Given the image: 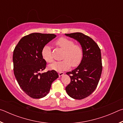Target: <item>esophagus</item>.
<instances>
[{
  "mask_svg": "<svg viewBox=\"0 0 123 123\" xmlns=\"http://www.w3.org/2000/svg\"><path fill=\"white\" fill-rule=\"evenodd\" d=\"M64 74V72H60L59 73V76H62V75H63Z\"/></svg>",
  "mask_w": 123,
  "mask_h": 123,
  "instance_id": "esophagus-1",
  "label": "esophagus"
}]
</instances>
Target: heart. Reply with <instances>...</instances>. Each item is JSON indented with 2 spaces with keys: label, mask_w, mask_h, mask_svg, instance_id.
Listing matches in <instances>:
<instances>
[{
  "label": "heart",
  "mask_w": 123,
  "mask_h": 123,
  "mask_svg": "<svg viewBox=\"0 0 123 123\" xmlns=\"http://www.w3.org/2000/svg\"><path fill=\"white\" fill-rule=\"evenodd\" d=\"M54 44L57 48L64 50L61 61L55 62L49 66L50 69L61 72L69 69L70 67H76L80 64L83 57V51L80 45L74 44L71 39L61 37L57 39ZM42 55L43 59L48 63L54 61L50 47L45 45L42 50Z\"/></svg>",
  "instance_id": "b5f03b06"
}]
</instances>
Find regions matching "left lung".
Listing matches in <instances>:
<instances>
[{
  "instance_id": "1",
  "label": "left lung",
  "mask_w": 123,
  "mask_h": 123,
  "mask_svg": "<svg viewBox=\"0 0 123 123\" xmlns=\"http://www.w3.org/2000/svg\"><path fill=\"white\" fill-rule=\"evenodd\" d=\"M65 35L78 41L83 51L80 64L72 72L66 73L70 82L66 91L72 98L82 99L90 95L99 83L103 69L100 49L93 39L82 33Z\"/></svg>"
}]
</instances>
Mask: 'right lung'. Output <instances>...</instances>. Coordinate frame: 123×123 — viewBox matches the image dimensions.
Returning <instances> with one entry per match:
<instances>
[{
    "mask_svg": "<svg viewBox=\"0 0 123 123\" xmlns=\"http://www.w3.org/2000/svg\"><path fill=\"white\" fill-rule=\"evenodd\" d=\"M56 37L53 34L32 33L20 39L14 49V76L22 90L32 98L46 96L52 83L59 77L54 70L40 73L47 64L42 55L43 48Z\"/></svg>",
    "mask_w": 123,
    "mask_h": 123,
    "instance_id": "1",
    "label": "right lung"
}]
</instances>
